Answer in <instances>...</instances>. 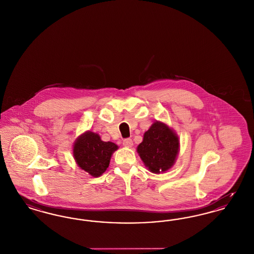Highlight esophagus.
Returning <instances> with one entry per match:
<instances>
[{
    "mask_svg": "<svg viewBox=\"0 0 254 254\" xmlns=\"http://www.w3.org/2000/svg\"><path fill=\"white\" fill-rule=\"evenodd\" d=\"M123 144L126 147H131L133 145V142H132L131 139H125L124 142H123Z\"/></svg>",
    "mask_w": 254,
    "mask_h": 254,
    "instance_id": "1",
    "label": "esophagus"
}]
</instances>
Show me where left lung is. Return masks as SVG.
I'll use <instances>...</instances> for the list:
<instances>
[{"mask_svg": "<svg viewBox=\"0 0 254 254\" xmlns=\"http://www.w3.org/2000/svg\"><path fill=\"white\" fill-rule=\"evenodd\" d=\"M137 152L150 172H166L172 168L180 152L179 136L165 123L156 121L144 132Z\"/></svg>", "mask_w": 254, "mask_h": 254, "instance_id": "obj_1", "label": "left lung"}]
</instances>
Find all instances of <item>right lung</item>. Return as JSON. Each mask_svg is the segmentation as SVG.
<instances>
[{"label":"right lung","instance_id":"1","mask_svg":"<svg viewBox=\"0 0 254 254\" xmlns=\"http://www.w3.org/2000/svg\"><path fill=\"white\" fill-rule=\"evenodd\" d=\"M118 148L116 143L104 142L99 134L88 130L73 142L72 156L80 169L93 178H98L107 170L112 154Z\"/></svg>","mask_w":254,"mask_h":254}]
</instances>
